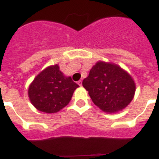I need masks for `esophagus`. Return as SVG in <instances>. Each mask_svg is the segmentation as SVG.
Masks as SVG:
<instances>
[{"label":"esophagus","instance_id":"1","mask_svg":"<svg viewBox=\"0 0 159 159\" xmlns=\"http://www.w3.org/2000/svg\"><path fill=\"white\" fill-rule=\"evenodd\" d=\"M77 84L79 85L80 87H82V80L78 81V82H77Z\"/></svg>","mask_w":159,"mask_h":159}]
</instances>
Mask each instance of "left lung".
<instances>
[{"label":"left lung","instance_id":"left-lung-1","mask_svg":"<svg viewBox=\"0 0 159 159\" xmlns=\"http://www.w3.org/2000/svg\"><path fill=\"white\" fill-rule=\"evenodd\" d=\"M82 86L93 103L109 114L125 108L135 93V83L128 72L115 63L102 61L90 70Z\"/></svg>","mask_w":159,"mask_h":159}]
</instances>
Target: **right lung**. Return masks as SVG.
I'll list each match as a JSON object with an SVG mask.
<instances>
[{
  "instance_id": "1",
  "label": "right lung",
  "mask_w": 159,
  "mask_h": 159,
  "mask_svg": "<svg viewBox=\"0 0 159 159\" xmlns=\"http://www.w3.org/2000/svg\"><path fill=\"white\" fill-rule=\"evenodd\" d=\"M78 87L71 77H65L58 65H53L36 76L29 87V98L39 111L56 113L69 103Z\"/></svg>"
}]
</instances>
